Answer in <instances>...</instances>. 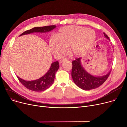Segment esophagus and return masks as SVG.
Returning a JSON list of instances; mask_svg holds the SVG:
<instances>
[{
    "label": "esophagus",
    "instance_id": "esophagus-1",
    "mask_svg": "<svg viewBox=\"0 0 127 127\" xmlns=\"http://www.w3.org/2000/svg\"><path fill=\"white\" fill-rule=\"evenodd\" d=\"M67 59H66V58L62 59H61V60H60V63H62V62H63L64 61H67Z\"/></svg>",
    "mask_w": 127,
    "mask_h": 127
}]
</instances>
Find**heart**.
Listing matches in <instances>:
<instances>
[{"mask_svg": "<svg viewBox=\"0 0 127 127\" xmlns=\"http://www.w3.org/2000/svg\"><path fill=\"white\" fill-rule=\"evenodd\" d=\"M96 39L95 31L83 27L68 26L60 28L55 38L49 41L51 52L55 56L61 57L67 51L72 56H80L87 51Z\"/></svg>", "mask_w": 127, "mask_h": 127, "instance_id": "heart-1", "label": "heart"}]
</instances>
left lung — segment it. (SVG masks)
I'll list each match as a JSON object with an SVG mask.
<instances>
[{
    "label": "left lung",
    "instance_id": "1",
    "mask_svg": "<svg viewBox=\"0 0 127 127\" xmlns=\"http://www.w3.org/2000/svg\"><path fill=\"white\" fill-rule=\"evenodd\" d=\"M103 34L106 38L110 40L108 36L104 32H103ZM81 59V58H76L72 62L71 76L74 83L78 87L85 91L95 89L102 85L109 77L111 71L103 76L95 77L93 76L82 67Z\"/></svg>",
    "mask_w": 127,
    "mask_h": 127
}]
</instances>
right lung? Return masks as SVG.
<instances>
[{"instance_id":"obj_1","label":"right lung","mask_w":127,"mask_h":127,"mask_svg":"<svg viewBox=\"0 0 127 127\" xmlns=\"http://www.w3.org/2000/svg\"><path fill=\"white\" fill-rule=\"evenodd\" d=\"M56 27L55 25L48 26L40 27H34L29 30H27L20 35L28 34L34 32L45 33L51 31ZM59 68V62L58 61L51 64L49 70L46 74L41 78L35 80L26 81L17 76L18 80L25 87L30 90L34 92H42L48 89L54 82L56 71Z\"/></svg>"}]
</instances>
